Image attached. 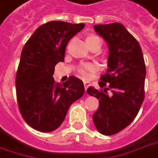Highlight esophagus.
I'll use <instances>...</instances> for the list:
<instances>
[{"instance_id": "34e87169", "label": "esophagus", "mask_w": 158, "mask_h": 158, "mask_svg": "<svg viewBox=\"0 0 158 158\" xmlns=\"http://www.w3.org/2000/svg\"><path fill=\"white\" fill-rule=\"evenodd\" d=\"M90 82H86V81H84V86H85V90H87V88L90 86Z\"/></svg>"}]
</instances>
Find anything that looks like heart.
Instances as JSON below:
<instances>
[{"mask_svg":"<svg viewBox=\"0 0 158 158\" xmlns=\"http://www.w3.org/2000/svg\"><path fill=\"white\" fill-rule=\"evenodd\" d=\"M100 39L98 36L94 34H90L86 37V43L89 47H91L96 43H99ZM96 70V66L92 63H84L81 64L79 67V73L83 79H87L89 77L90 73H93Z\"/></svg>","mask_w":158,"mask_h":158,"instance_id":"b5f03b06","label":"heart"}]
</instances>
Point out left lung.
<instances>
[{
    "instance_id": "1",
    "label": "left lung",
    "mask_w": 158,
    "mask_h": 158,
    "mask_svg": "<svg viewBox=\"0 0 158 158\" xmlns=\"http://www.w3.org/2000/svg\"><path fill=\"white\" fill-rule=\"evenodd\" d=\"M95 31L109 45L108 70L101 76L97 90L90 86L87 93L99 101L92 120L102 134L121 132L134 120L144 99L145 65L138 41L120 23L97 25ZM110 93L108 94L107 90Z\"/></svg>"
}]
</instances>
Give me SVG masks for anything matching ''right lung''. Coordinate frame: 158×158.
I'll use <instances>...</instances> for the list:
<instances>
[{
	"mask_svg": "<svg viewBox=\"0 0 158 158\" xmlns=\"http://www.w3.org/2000/svg\"><path fill=\"white\" fill-rule=\"evenodd\" d=\"M84 27L83 23H45L22 49L15 79L18 106L25 122L37 131L58 128L72 103L84 94L83 81L74 76L62 85L53 78L55 66L64 60L68 41Z\"/></svg>",
	"mask_w": 158,
	"mask_h": 158,
	"instance_id": "add662e5",
	"label": "right lung"
}]
</instances>
